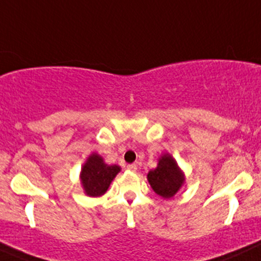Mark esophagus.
Listing matches in <instances>:
<instances>
[{
  "instance_id": "esophagus-1",
  "label": "esophagus",
  "mask_w": 261,
  "mask_h": 261,
  "mask_svg": "<svg viewBox=\"0 0 261 261\" xmlns=\"http://www.w3.org/2000/svg\"><path fill=\"white\" fill-rule=\"evenodd\" d=\"M127 170H130V172H136V170H138V165L136 164H130V165H127Z\"/></svg>"
}]
</instances>
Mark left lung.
Listing matches in <instances>:
<instances>
[{"instance_id":"8db88e82","label":"left lung","mask_w":261,"mask_h":261,"mask_svg":"<svg viewBox=\"0 0 261 261\" xmlns=\"http://www.w3.org/2000/svg\"><path fill=\"white\" fill-rule=\"evenodd\" d=\"M147 181L158 196L169 199L183 187L186 174L179 168L177 160L169 152H164L158 159L156 168L147 173Z\"/></svg>"}]
</instances>
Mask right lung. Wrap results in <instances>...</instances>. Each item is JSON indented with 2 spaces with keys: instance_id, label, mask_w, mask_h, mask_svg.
<instances>
[{
  "instance_id": "right-lung-1",
  "label": "right lung",
  "mask_w": 261,
  "mask_h": 261,
  "mask_svg": "<svg viewBox=\"0 0 261 261\" xmlns=\"http://www.w3.org/2000/svg\"><path fill=\"white\" fill-rule=\"evenodd\" d=\"M120 172L121 167L116 164H107L101 155L92 152L82 165L80 173L81 184L84 193L88 197L103 196L110 184Z\"/></svg>"
}]
</instances>
